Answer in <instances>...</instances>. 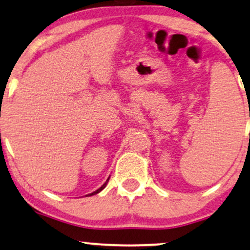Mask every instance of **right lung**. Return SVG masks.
<instances>
[{"instance_id":"1","label":"right lung","mask_w":250,"mask_h":250,"mask_svg":"<svg viewBox=\"0 0 250 250\" xmlns=\"http://www.w3.org/2000/svg\"><path fill=\"white\" fill-rule=\"evenodd\" d=\"M108 180H109V178L106 180V182H105V183H104V185H103V186H102V187H100L99 189H97V190H96V191L91 192V194H88V195H86V196H92V195H96V194H98V192H100V191H102V190H103V189H104V188H105V187H106V186H107V182H108Z\"/></svg>"}]
</instances>
